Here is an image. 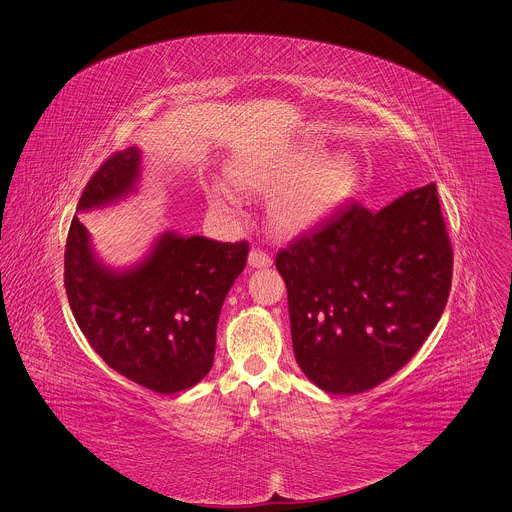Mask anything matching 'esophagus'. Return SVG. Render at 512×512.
Segmentation results:
<instances>
[{"label":"esophagus","instance_id":"esophagus-1","mask_svg":"<svg viewBox=\"0 0 512 512\" xmlns=\"http://www.w3.org/2000/svg\"><path fill=\"white\" fill-rule=\"evenodd\" d=\"M271 257L265 253V251H259V249H253L249 253V267L253 269H265V267H271Z\"/></svg>","mask_w":512,"mask_h":512}]
</instances>
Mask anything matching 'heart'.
Here are the masks:
<instances>
[{
  "label": "heart",
  "instance_id": "obj_1",
  "mask_svg": "<svg viewBox=\"0 0 512 512\" xmlns=\"http://www.w3.org/2000/svg\"><path fill=\"white\" fill-rule=\"evenodd\" d=\"M229 179L245 191L269 195V217L281 233H301L353 197L359 187V163L349 153L329 157L319 145L301 147L279 155H253L233 161ZM207 197L215 207L235 205V195L223 183H211Z\"/></svg>",
  "mask_w": 512,
  "mask_h": 512
}]
</instances>
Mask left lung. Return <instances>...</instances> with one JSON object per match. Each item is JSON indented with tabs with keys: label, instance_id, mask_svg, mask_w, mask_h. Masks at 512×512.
Instances as JSON below:
<instances>
[{
	"label": "left lung",
	"instance_id": "left-lung-1",
	"mask_svg": "<svg viewBox=\"0 0 512 512\" xmlns=\"http://www.w3.org/2000/svg\"><path fill=\"white\" fill-rule=\"evenodd\" d=\"M301 371L333 395L369 391L421 349L451 291L453 249L429 183L369 211L353 201L277 253Z\"/></svg>",
	"mask_w": 512,
	"mask_h": 512
}]
</instances>
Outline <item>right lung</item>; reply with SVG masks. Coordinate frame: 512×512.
<instances>
[{
    "instance_id": "right-lung-1",
    "label": "right lung",
    "mask_w": 512,
    "mask_h": 512,
    "mask_svg": "<svg viewBox=\"0 0 512 512\" xmlns=\"http://www.w3.org/2000/svg\"><path fill=\"white\" fill-rule=\"evenodd\" d=\"M141 149L111 155L89 179L77 213L135 191ZM249 245L167 231L133 267L103 265L75 215L65 245V293L93 351L119 375L171 395L197 385L213 365L223 301L247 263Z\"/></svg>"
}]
</instances>
